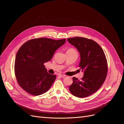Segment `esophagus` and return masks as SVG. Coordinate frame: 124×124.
Here are the masks:
<instances>
[{
  "label": "esophagus",
  "instance_id": "34e87169",
  "mask_svg": "<svg viewBox=\"0 0 124 124\" xmlns=\"http://www.w3.org/2000/svg\"><path fill=\"white\" fill-rule=\"evenodd\" d=\"M58 75V76H59V77H60L61 78H63V77H64L65 76V75L61 74H59Z\"/></svg>",
  "mask_w": 124,
  "mask_h": 124
}]
</instances>
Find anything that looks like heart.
Instances as JSON below:
<instances>
[{
	"instance_id": "b5f03b06",
	"label": "heart",
	"mask_w": 124,
	"mask_h": 124,
	"mask_svg": "<svg viewBox=\"0 0 124 124\" xmlns=\"http://www.w3.org/2000/svg\"><path fill=\"white\" fill-rule=\"evenodd\" d=\"M67 51H68V52H72V51H75L74 49H73L72 48H71V49H68Z\"/></svg>"
}]
</instances>
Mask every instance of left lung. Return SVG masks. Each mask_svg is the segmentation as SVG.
I'll use <instances>...</instances> for the list:
<instances>
[{
	"instance_id": "8db88e82",
	"label": "left lung",
	"mask_w": 124,
	"mask_h": 124,
	"mask_svg": "<svg viewBox=\"0 0 124 124\" xmlns=\"http://www.w3.org/2000/svg\"><path fill=\"white\" fill-rule=\"evenodd\" d=\"M80 55L79 66L84 72L81 80L73 77L69 86L74 96L86 97L97 92L105 81L108 72L107 59L102 49L95 41L82 37L67 39Z\"/></svg>"
}]
</instances>
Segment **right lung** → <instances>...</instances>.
Listing matches in <instances>:
<instances>
[{
    "label": "right lung",
    "mask_w": 124,
    "mask_h": 124,
    "mask_svg": "<svg viewBox=\"0 0 124 124\" xmlns=\"http://www.w3.org/2000/svg\"><path fill=\"white\" fill-rule=\"evenodd\" d=\"M65 41V39H34L19 49L16 56L15 72L18 84L25 92L39 95L50 89L56 77L48 73L44 64L52 59L56 50Z\"/></svg>",
    "instance_id": "obj_1"
}]
</instances>
